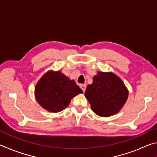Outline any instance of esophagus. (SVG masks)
<instances>
[{"instance_id":"34e87169","label":"esophagus","mask_w":157,"mask_h":157,"mask_svg":"<svg viewBox=\"0 0 157 157\" xmlns=\"http://www.w3.org/2000/svg\"><path fill=\"white\" fill-rule=\"evenodd\" d=\"M86 84H80V88L83 92H84L85 90H86Z\"/></svg>"}]
</instances>
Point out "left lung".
Wrapping results in <instances>:
<instances>
[{
    "instance_id": "left-lung-1",
    "label": "left lung",
    "mask_w": 157,
    "mask_h": 157,
    "mask_svg": "<svg viewBox=\"0 0 157 157\" xmlns=\"http://www.w3.org/2000/svg\"><path fill=\"white\" fill-rule=\"evenodd\" d=\"M84 95L94 113L109 117L123 108L128 98V90L114 73L98 72L93 78V83L87 86Z\"/></svg>"
}]
</instances>
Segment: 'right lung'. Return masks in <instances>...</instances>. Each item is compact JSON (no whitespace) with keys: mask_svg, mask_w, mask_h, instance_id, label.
Returning <instances> with one entry per match:
<instances>
[{"mask_svg":"<svg viewBox=\"0 0 157 157\" xmlns=\"http://www.w3.org/2000/svg\"><path fill=\"white\" fill-rule=\"evenodd\" d=\"M82 89L61 71H50L37 82L34 94L37 102L50 112L56 113L64 109L71 100Z\"/></svg>","mask_w":157,"mask_h":157,"instance_id":"1","label":"right lung"}]
</instances>
